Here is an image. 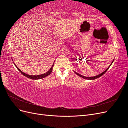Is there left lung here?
I'll return each instance as SVG.
<instances>
[{
  "label": "left lung",
  "instance_id": "1",
  "mask_svg": "<svg viewBox=\"0 0 128 128\" xmlns=\"http://www.w3.org/2000/svg\"><path fill=\"white\" fill-rule=\"evenodd\" d=\"M113 61H114V60H113V61L112 62V63H111V64H110V66H111V64H112V63L113 62ZM110 66L109 67H108L105 70H104V72H102V73H101V74H100L99 75H96V76H94V77H86V76H82V75H80V74H79L78 73H77V72H75V73L76 74H77V75H78L79 76H80V77H82V78H84V79H87V80H94V79H96V78H99V77H100V76H102V75H104V73H105L106 72H107V70H108V68H110Z\"/></svg>",
  "mask_w": 128,
  "mask_h": 128
}]
</instances>
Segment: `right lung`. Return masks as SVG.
Masks as SVG:
<instances>
[{"mask_svg":"<svg viewBox=\"0 0 128 128\" xmlns=\"http://www.w3.org/2000/svg\"><path fill=\"white\" fill-rule=\"evenodd\" d=\"M13 63H14V64H15V67H16V68L18 69V71H20V72L21 73V74H22V75H24V76H25L26 77H28V78H30V79H32V80H39V79H42V78H44V77H46V76H48V75H49L50 74H51V73L52 72V69H53V66H54V62L53 63V64H52V67H51V68H50V70L48 72H45V73H44V74H41V75H27L26 74H25L24 72H22L20 69H19L16 65H15V64H14V62H13Z\"/></svg>","mask_w":128,"mask_h":128,"instance_id":"right-lung-1","label":"right lung"}]
</instances>
